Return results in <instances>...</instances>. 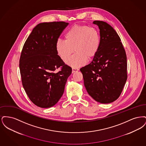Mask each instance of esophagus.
Wrapping results in <instances>:
<instances>
[{"instance_id":"34e87169","label":"esophagus","mask_w":146,"mask_h":146,"mask_svg":"<svg viewBox=\"0 0 146 146\" xmlns=\"http://www.w3.org/2000/svg\"><path fill=\"white\" fill-rule=\"evenodd\" d=\"M78 70H79V68H74V67H73V68H72V73H74V72H78Z\"/></svg>"}]
</instances>
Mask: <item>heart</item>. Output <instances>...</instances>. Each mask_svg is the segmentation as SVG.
Returning <instances> with one entry per match:
<instances>
[{"instance_id": "b5f03b06", "label": "heart", "mask_w": 146, "mask_h": 146, "mask_svg": "<svg viewBox=\"0 0 146 146\" xmlns=\"http://www.w3.org/2000/svg\"><path fill=\"white\" fill-rule=\"evenodd\" d=\"M65 40L58 39L55 44L57 54L72 67L84 65L88 58L91 59L97 54L100 46L101 37L97 29L86 25H75L64 35Z\"/></svg>"}]
</instances>
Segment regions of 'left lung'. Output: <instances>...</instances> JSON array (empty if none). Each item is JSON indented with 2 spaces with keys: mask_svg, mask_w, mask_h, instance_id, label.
<instances>
[{
  "mask_svg": "<svg viewBox=\"0 0 146 146\" xmlns=\"http://www.w3.org/2000/svg\"><path fill=\"white\" fill-rule=\"evenodd\" d=\"M93 23L100 29V49L92 61L80 70L88 94L98 102L110 104L120 96L127 80L126 52L110 25L101 21Z\"/></svg>",
  "mask_w": 146,
  "mask_h": 146,
  "instance_id": "1",
  "label": "left lung"
}]
</instances>
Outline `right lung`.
I'll use <instances>...</instances> for the list:
<instances>
[{
	"instance_id": "1",
	"label": "right lung",
	"mask_w": 146,
	"mask_h": 146,
	"mask_svg": "<svg viewBox=\"0 0 146 146\" xmlns=\"http://www.w3.org/2000/svg\"><path fill=\"white\" fill-rule=\"evenodd\" d=\"M68 25L63 21L39 23L23 46L19 62L22 83L30 100L38 107L49 108L57 104L72 73V68L55 49L56 40Z\"/></svg>"
}]
</instances>
